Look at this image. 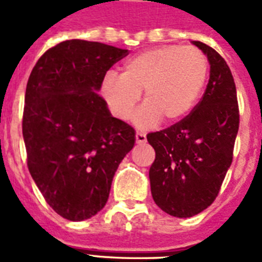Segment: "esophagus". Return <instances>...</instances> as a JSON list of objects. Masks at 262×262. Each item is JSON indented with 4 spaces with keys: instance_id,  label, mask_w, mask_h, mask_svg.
<instances>
[{
    "instance_id": "obj_1",
    "label": "esophagus",
    "mask_w": 262,
    "mask_h": 262,
    "mask_svg": "<svg viewBox=\"0 0 262 262\" xmlns=\"http://www.w3.org/2000/svg\"><path fill=\"white\" fill-rule=\"evenodd\" d=\"M147 141V136L144 133H136V143L137 144H143Z\"/></svg>"
}]
</instances>
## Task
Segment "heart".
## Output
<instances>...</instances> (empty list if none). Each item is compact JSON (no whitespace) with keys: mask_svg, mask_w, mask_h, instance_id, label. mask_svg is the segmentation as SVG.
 I'll list each match as a JSON object with an SVG mask.
<instances>
[{"mask_svg":"<svg viewBox=\"0 0 262 262\" xmlns=\"http://www.w3.org/2000/svg\"><path fill=\"white\" fill-rule=\"evenodd\" d=\"M208 77V59L197 47L166 45L144 50L127 58L121 75L108 72L102 94L111 113L127 119L144 91V104L135 115L141 129L158 125L163 118L175 122L194 107Z\"/></svg>","mask_w":262,"mask_h":262,"instance_id":"obj_1","label":"heart"}]
</instances>
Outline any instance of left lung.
I'll return each instance as SVG.
<instances>
[{
  "instance_id": "1",
  "label": "left lung",
  "mask_w": 262,
  "mask_h": 262,
  "mask_svg": "<svg viewBox=\"0 0 262 262\" xmlns=\"http://www.w3.org/2000/svg\"><path fill=\"white\" fill-rule=\"evenodd\" d=\"M193 45L211 65L203 99L179 122L147 136L156 154L149 168L154 201L162 211L181 219L197 215L215 201L231 166L239 127L230 68L212 47L197 40Z\"/></svg>"
}]
</instances>
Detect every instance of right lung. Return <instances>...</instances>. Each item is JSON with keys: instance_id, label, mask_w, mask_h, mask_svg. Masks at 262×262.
<instances>
[{"instance_id": "obj_1", "label": "right lung", "mask_w": 262, "mask_h": 262, "mask_svg": "<svg viewBox=\"0 0 262 262\" xmlns=\"http://www.w3.org/2000/svg\"><path fill=\"white\" fill-rule=\"evenodd\" d=\"M127 50L72 39L38 59L26 90L23 137L27 164L47 204L81 222L106 205L114 174L136 141L98 94Z\"/></svg>"}]
</instances>
